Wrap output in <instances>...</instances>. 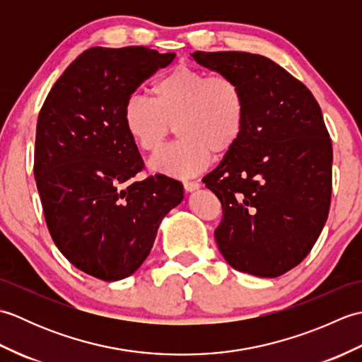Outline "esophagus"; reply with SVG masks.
Masks as SVG:
<instances>
[{
	"label": "esophagus",
	"mask_w": 362,
	"mask_h": 362,
	"mask_svg": "<svg viewBox=\"0 0 362 362\" xmlns=\"http://www.w3.org/2000/svg\"><path fill=\"white\" fill-rule=\"evenodd\" d=\"M183 188H185V191H188V193H191V191H196L201 188V183L199 182H183Z\"/></svg>",
	"instance_id": "esophagus-1"
}]
</instances>
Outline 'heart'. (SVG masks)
<instances>
[{
  "mask_svg": "<svg viewBox=\"0 0 362 362\" xmlns=\"http://www.w3.org/2000/svg\"><path fill=\"white\" fill-rule=\"evenodd\" d=\"M153 98L132 95L122 110L129 136L143 152H157L174 132L180 140L151 160L156 173L189 177L211 157H224L241 140L247 101L241 83L228 74H210L188 64L175 65L152 86Z\"/></svg>",
  "mask_w": 362,
  "mask_h": 362,
  "instance_id": "1",
  "label": "heart"
}]
</instances>
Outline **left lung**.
Returning a JSON list of instances; mask_svg holds the SVG:
<instances>
[{
  "mask_svg": "<svg viewBox=\"0 0 362 362\" xmlns=\"http://www.w3.org/2000/svg\"><path fill=\"white\" fill-rule=\"evenodd\" d=\"M197 64L241 83L247 119L241 140L204 177L218 196L214 230L227 263L275 279L311 252L332 202V138L311 91L259 54L196 51Z\"/></svg>",
  "mask_w": 362,
  "mask_h": 362,
  "instance_id": "1",
  "label": "left lung"
}]
</instances>
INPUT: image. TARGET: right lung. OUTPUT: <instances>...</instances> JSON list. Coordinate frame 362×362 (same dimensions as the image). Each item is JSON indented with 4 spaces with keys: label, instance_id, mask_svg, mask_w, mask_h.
<instances>
[{
    "label": "right lung",
    "instance_id": "right-lung-1",
    "mask_svg": "<svg viewBox=\"0 0 362 362\" xmlns=\"http://www.w3.org/2000/svg\"><path fill=\"white\" fill-rule=\"evenodd\" d=\"M174 57L95 46L66 68L38 113L34 177L46 227L64 257L99 280L132 275L183 199L168 175L134 180L144 161L122 121L127 99Z\"/></svg>",
    "mask_w": 362,
    "mask_h": 362
}]
</instances>
